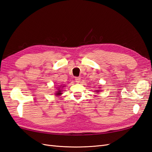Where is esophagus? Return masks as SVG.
Masks as SVG:
<instances>
[{"label": "esophagus", "instance_id": "34e87169", "mask_svg": "<svg viewBox=\"0 0 152 152\" xmlns=\"http://www.w3.org/2000/svg\"><path fill=\"white\" fill-rule=\"evenodd\" d=\"M75 79L76 83H80V77H75Z\"/></svg>", "mask_w": 152, "mask_h": 152}]
</instances>
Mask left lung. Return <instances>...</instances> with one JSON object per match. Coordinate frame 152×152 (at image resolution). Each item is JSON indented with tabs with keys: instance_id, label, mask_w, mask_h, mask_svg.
Returning a JSON list of instances; mask_svg holds the SVG:
<instances>
[{
	"instance_id": "left-lung-1",
	"label": "left lung",
	"mask_w": 152,
	"mask_h": 152,
	"mask_svg": "<svg viewBox=\"0 0 152 152\" xmlns=\"http://www.w3.org/2000/svg\"><path fill=\"white\" fill-rule=\"evenodd\" d=\"M100 90H96V91L95 92H99Z\"/></svg>"
}]
</instances>
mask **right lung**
<instances>
[{"instance_id": "obj_1", "label": "right lung", "mask_w": 152, "mask_h": 152, "mask_svg": "<svg viewBox=\"0 0 152 152\" xmlns=\"http://www.w3.org/2000/svg\"><path fill=\"white\" fill-rule=\"evenodd\" d=\"M62 87H64V86H62ZM61 94H62V90H61V89L58 88V91L56 92V93H55V95H56L57 96H58V95H61Z\"/></svg>"}]
</instances>
